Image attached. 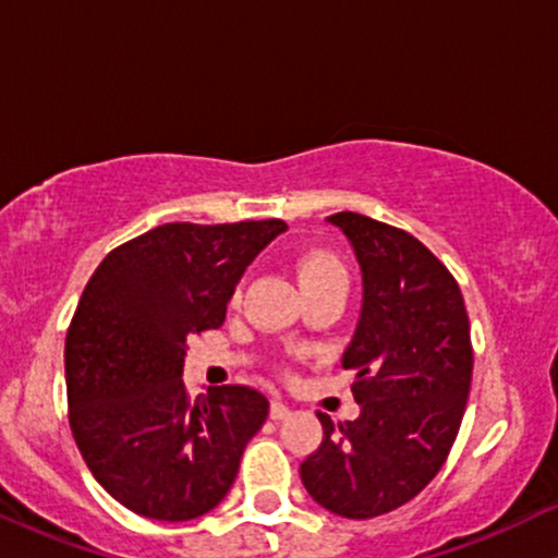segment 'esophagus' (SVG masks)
<instances>
[{"label": "esophagus", "instance_id": "esophagus-1", "mask_svg": "<svg viewBox=\"0 0 558 558\" xmlns=\"http://www.w3.org/2000/svg\"><path fill=\"white\" fill-rule=\"evenodd\" d=\"M288 414H291V409H288V403H283L280 399H275L270 403V417L272 420H286Z\"/></svg>", "mask_w": 558, "mask_h": 558}]
</instances>
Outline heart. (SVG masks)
<instances>
[{
	"instance_id": "b5f03b06",
	"label": "heart",
	"mask_w": 558,
	"mask_h": 558,
	"mask_svg": "<svg viewBox=\"0 0 558 558\" xmlns=\"http://www.w3.org/2000/svg\"><path fill=\"white\" fill-rule=\"evenodd\" d=\"M299 278H301V286H306V283H315V280H325V278H345V270H343L341 262L332 257V254L312 252V254H306V257H301Z\"/></svg>"
}]
</instances>
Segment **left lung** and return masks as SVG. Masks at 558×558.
Returning a JSON list of instances; mask_svg holds the SVG:
<instances>
[{"label":"left lung","instance_id":"obj_1","mask_svg":"<svg viewBox=\"0 0 558 558\" xmlns=\"http://www.w3.org/2000/svg\"><path fill=\"white\" fill-rule=\"evenodd\" d=\"M362 270V312L343 351L360 417L323 422V444L299 466L323 509L373 520L412 501L444 466L472 383L470 319L453 275L427 246L356 213L328 217Z\"/></svg>","mask_w":558,"mask_h":558}]
</instances>
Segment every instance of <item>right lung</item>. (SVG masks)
I'll return each mask as SVG.
<instances>
[{"mask_svg":"<svg viewBox=\"0 0 558 558\" xmlns=\"http://www.w3.org/2000/svg\"><path fill=\"white\" fill-rule=\"evenodd\" d=\"M286 228L168 222L107 254L83 288L65 341L70 430L125 509L189 522L228 496L270 401L246 386L191 399L185 349L220 328L241 275Z\"/></svg>","mask_w":558,"mask_h":558,"instance_id":"add662e5","label":"right lung"}]
</instances>
